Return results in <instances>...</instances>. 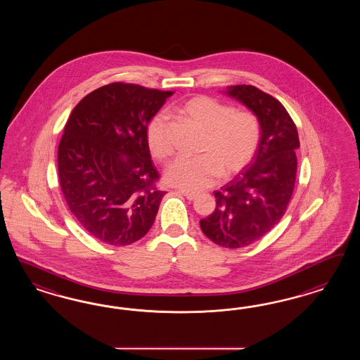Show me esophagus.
Wrapping results in <instances>:
<instances>
[{
	"instance_id": "1",
	"label": "esophagus",
	"mask_w": 360,
	"mask_h": 360,
	"mask_svg": "<svg viewBox=\"0 0 360 360\" xmlns=\"http://www.w3.org/2000/svg\"><path fill=\"white\" fill-rule=\"evenodd\" d=\"M182 195H185L188 200H194V199H196V196H198V194H195V193H191V191H179Z\"/></svg>"
}]
</instances>
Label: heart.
<instances>
[{
  "label": "heart",
  "instance_id": "b5f03b06",
  "mask_svg": "<svg viewBox=\"0 0 360 360\" xmlns=\"http://www.w3.org/2000/svg\"><path fill=\"white\" fill-rule=\"evenodd\" d=\"M179 112L203 136L194 158H179L166 172L169 184L200 191L215 184L219 175L231 176L241 172L257 152L262 124L251 110H238L218 98L199 95L188 98ZM146 142L153 157L161 162L173 154L164 115H155L146 128Z\"/></svg>",
  "mask_w": 360,
  "mask_h": 360
}]
</instances>
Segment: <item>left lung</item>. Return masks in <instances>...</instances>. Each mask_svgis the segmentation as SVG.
I'll list each match as a JSON object with an SVG mask.
<instances>
[{
  "label": "left lung",
  "mask_w": 360,
  "mask_h": 360,
  "mask_svg": "<svg viewBox=\"0 0 360 360\" xmlns=\"http://www.w3.org/2000/svg\"><path fill=\"white\" fill-rule=\"evenodd\" d=\"M259 117L262 137L251 164L217 190V207L200 220L208 239L224 248H243L262 239L283 218L295 190V124L283 104L253 86L224 91Z\"/></svg>",
  "instance_id": "8db88e82"
}]
</instances>
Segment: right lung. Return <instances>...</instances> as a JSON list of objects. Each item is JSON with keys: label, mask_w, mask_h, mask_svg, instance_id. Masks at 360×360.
Instances as JSON below:
<instances>
[{"label": "right lung", "mask_w": 360, "mask_h": 360, "mask_svg": "<svg viewBox=\"0 0 360 360\" xmlns=\"http://www.w3.org/2000/svg\"><path fill=\"white\" fill-rule=\"evenodd\" d=\"M172 91L110 83L72 109L58 148L65 203L91 236L129 245L154 223L165 191L153 166L146 128Z\"/></svg>", "instance_id": "right-lung-1"}]
</instances>
